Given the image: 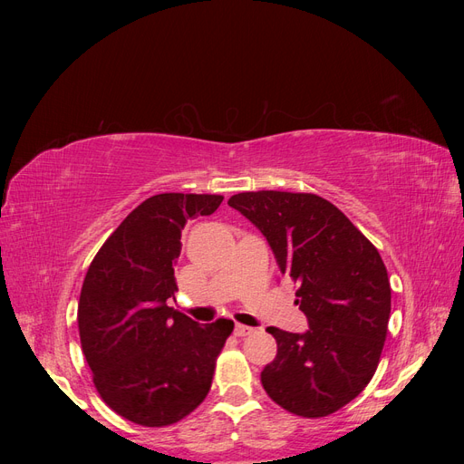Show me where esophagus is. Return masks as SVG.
<instances>
[{
    "label": "esophagus",
    "instance_id": "1",
    "mask_svg": "<svg viewBox=\"0 0 464 464\" xmlns=\"http://www.w3.org/2000/svg\"><path fill=\"white\" fill-rule=\"evenodd\" d=\"M254 331H256L254 327L242 325V323H236V327H234V334H236V336H247V334H251Z\"/></svg>",
    "mask_w": 464,
    "mask_h": 464
}]
</instances>
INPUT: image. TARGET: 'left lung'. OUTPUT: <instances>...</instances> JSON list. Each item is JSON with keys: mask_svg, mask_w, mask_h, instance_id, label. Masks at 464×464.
I'll return each mask as SVG.
<instances>
[{"mask_svg": "<svg viewBox=\"0 0 464 464\" xmlns=\"http://www.w3.org/2000/svg\"><path fill=\"white\" fill-rule=\"evenodd\" d=\"M228 205L263 232L310 321L304 334L266 329L276 356L261 372L263 389L296 416L341 411L372 382L385 344L391 285L382 256L344 213L314 193L244 191Z\"/></svg>", "mask_w": 464, "mask_h": 464, "instance_id": "8db88e82", "label": "left lung"}]
</instances>
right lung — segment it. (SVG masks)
Returning <instances> with one entry per match:
<instances>
[{
  "mask_svg": "<svg viewBox=\"0 0 464 464\" xmlns=\"http://www.w3.org/2000/svg\"><path fill=\"white\" fill-rule=\"evenodd\" d=\"M222 195H152L98 249L79 296V336L101 399L145 428L179 422L205 401L232 319L198 325L168 307L181 230Z\"/></svg>",
  "mask_w": 464,
  "mask_h": 464,
  "instance_id": "right-lung-1",
  "label": "right lung"
}]
</instances>
